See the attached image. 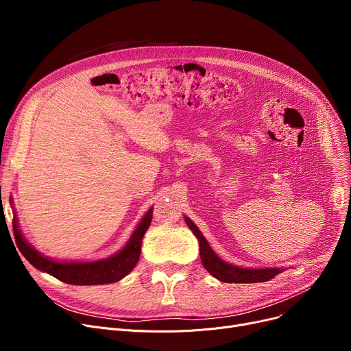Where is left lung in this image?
Instances as JSON below:
<instances>
[{
  "mask_svg": "<svg viewBox=\"0 0 351 351\" xmlns=\"http://www.w3.org/2000/svg\"><path fill=\"white\" fill-rule=\"evenodd\" d=\"M186 225L197 237L200 245V259L205 269L220 282L225 283H262L273 279L274 276L283 271V269H243L232 266L222 259H219L216 253L210 249L209 243L204 234L196 228L189 217H185Z\"/></svg>",
  "mask_w": 351,
  "mask_h": 351,
  "instance_id": "left-lung-1",
  "label": "left lung"
}]
</instances>
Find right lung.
I'll use <instances>...</instances> for the list:
<instances>
[{"label":"right lung","instance_id":"1","mask_svg":"<svg viewBox=\"0 0 351 351\" xmlns=\"http://www.w3.org/2000/svg\"><path fill=\"white\" fill-rule=\"evenodd\" d=\"M152 222V209L147 210V213L143 216L142 222L134 232V234L129 239L126 246L115 256L109 257L105 261L98 262H89V263H60L53 262L48 257H44L41 253L32 249L25 241L18 229L16 219H14V236L16 239V246L23 253L25 259L36 269H40L58 280L69 285H108L115 283L121 280L122 278L131 271L138 261L141 254V246H142V237L146 233L147 228H149Z\"/></svg>","mask_w":351,"mask_h":351}]
</instances>
